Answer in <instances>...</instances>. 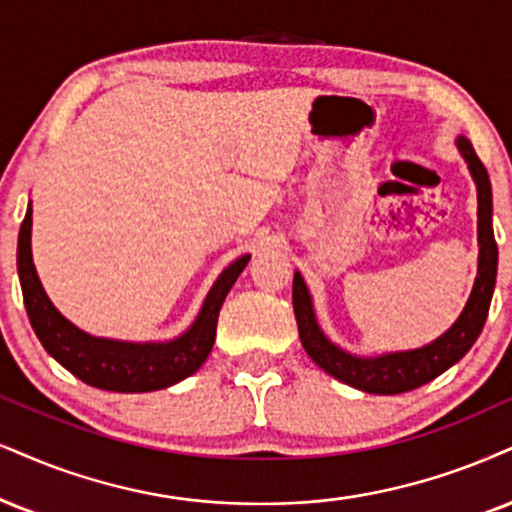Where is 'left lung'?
<instances>
[{"label":"left lung","instance_id":"8db88e82","mask_svg":"<svg viewBox=\"0 0 512 512\" xmlns=\"http://www.w3.org/2000/svg\"><path fill=\"white\" fill-rule=\"evenodd\" d=\"M456 147L468 163V170L477 185V277L468 304L460 311L458 320L434 342L420 346V349L408 351H389L380 356H356V353L344 351L323 332L315 318V308L311 292H308L304 277L299 270L294 273L292 301L296 325H299L301 344L311 361L323 368L334 380L349 384L353 389L368 391V394H403V391L418 389L422 384L432 382L441 372L456 365L460 358L472 349L477 342L479 332L487 323V313L491 306V296L496 287V268H498V246L494 239V204H491V182L484 163L477 159L475 149L468 137H456Z\"/></svg>","mask_w":512,"mask_h":512}]
</instances>
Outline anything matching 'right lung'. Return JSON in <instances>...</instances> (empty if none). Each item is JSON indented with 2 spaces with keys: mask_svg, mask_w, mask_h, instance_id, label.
<instances>
[{
  "mask_svg": "<svg viewBox=\"0 0 512 512\" xmlns=\"http://www.w3.org/2000/svg\"><path fill=\"white\" fill-rule=\"evenodd\" d=\"M30 235H33V206L28 204L21 232H18L16 266L25 311H28L37 339L49 356L56 358L68 372H73L78 380L90 387L121 391V394H142V391L173 387L204 365L216 342L220 306L251 258V254L239 256L216 277L194 323L175 339L123 342V339L94 337L63 318L37 277Z\"/></svg>",
  "mask_w": 512,
  "mask_h": 512,
  "instance_id": "add662e5",
  "label": "right lung"
}]
</instances>
